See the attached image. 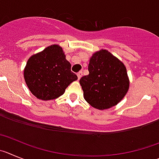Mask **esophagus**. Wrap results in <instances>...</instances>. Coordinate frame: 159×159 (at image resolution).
<instances>
[{"label": "esophagus", "instance_id": "1", "mask_svg": "<svg viewBox=\"0 0 159 159\" xmlns=\"http://www.w3.org/2000/svg\"><path fill=\"white\" fill-rule=\"evenodd\" d=\"M77 76H78V79L79 80L80 78H81V76H82V72H81V71H80V72H78V74H77Z\"/></svg>", "mask_w": 159, "mask_h": 159}]
</instances>
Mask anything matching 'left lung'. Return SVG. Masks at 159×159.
<instances>
[{"instance_id": "1", "label": "left lung", "mask_w": 159, "mask_h": 159, "mask_svg": "<svg viewBox=\"0 0 159 159\" xmlns=\"http://www.w3.org/2000/svg\"><path fill=\"white\" fill-rule=\"evenodd\" d=\"M89 75L80 79L85 101L100 110L111 108L124 97L129 89L127 70L121 61L107 50L90 58Z\"/></svg>"}]
</instances>
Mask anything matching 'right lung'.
Masks as SVG:
<instances>
[{
    "instance_id": "right-lung-1",
    "label": "right lung",
    "mask_w": 159,
    "mask_h": 159,
    "mask_svg": "<svg viewBox=\"0 0 159 159\" xmlns=\"http://www.w3.org/2000/svg\"><path fill=\"white\" fill-rule=\"evenodd\" d=\"M71 64L62 48L54 44L29 58L24 70L31 93L43 101L56 99L78 77L71 72Z\"/></svg>"
}]
</instances>
